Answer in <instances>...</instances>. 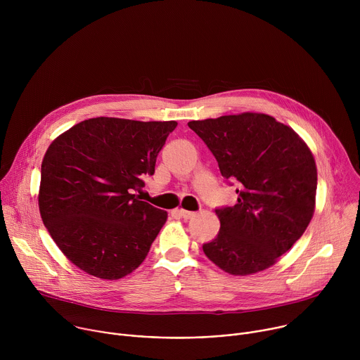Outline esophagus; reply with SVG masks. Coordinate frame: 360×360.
Segmentation results:
<instances>
[{
	"label": "esophagus",
	"instance_id": "34e87169",
	"mask_svg": "<svg viewBox=\"0 0 360 360\" xmlns=\"http://www.w3.org/2000/svg\"><path fill=\"white\" fill-rule=\"evenodd\" d=\"M176 212L184 219H191V218H193L196 215V212H191V211H185V210H178Z\"/></svg>",
	"mask_w": 360,
	"mask_h": 360
}]
</instances>
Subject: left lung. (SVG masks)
Returning <instances> with one entry per match:
<instances>
[{"label": "left lung", "mask_w": 360, "mask_h": 360, "mask_svg": "<svg viewBox=\"0 0 360 360\" xmlns=\"http://www.w3.org/2000/svg\"><path fill=\"white\" fill-rule=\"evenodd\" d=\"M188 127L207 143L238 202L215 210L221 229L205 255L231 275L272 266L303 235L315 211L318 172L307 145L265 114L245 112ZM231 184V182H229Z\"/></svg>", "instance_id": "left-lung-1"}]
</instances>
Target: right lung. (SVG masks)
I'll return each mask as SVG.
<instances>
[{
    "mask_svg": "<svg viewBox=\"0 0 360 360\" xmlns=\"http://www.w3.org/2000/svg\"><path fill=\"white\" fill-rule=\"evenodd\" d=\"M175 121L98 117L45 152L38 195L45 228L67 258L101 279H120L146 258L168 214L139 200Z\"/></svg>",
    "mask_w": 360,
    "mask_h": 360,
    "instance_id": "right-lung-1",
    "label": "right lung"
}]
</instances>
